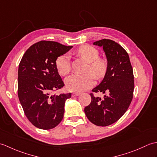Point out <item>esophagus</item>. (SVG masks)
<instances>
[{"label":"esophagus","mask_w":157,"mask_h":157,"mask_svg":"<svg viewBox=\"0 0 157 157\" xmlns=\"http://www.w3.org/2000/svg\"><path fill=\"white\" fill-rule=\"evenodd\" d=\"M79 95V92H73L72 93V96H78Z\"/></svg>","instance_id":"1"}]
</instances>
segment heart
I'll return each mask as SVG.
<instances>
[{
    "label": "heart",
    "instance_id": "heart-1",
    "mask_svg": "<svg viewBox=\"0 0 157 157\" xmlns=\"http://www.w3.org/2000/svg\"><path fill=\"white\" fill-rule=\"evenodd\" d=\"M75 52L89 63L88 71H92L98 78L104 77L107 71V61L105 59L98 57L99 52L96 48L90 45H82L76 50ZM56 67L61 75H66L70 71L69 58L67 55H63L56 59ZM95 75L90 71L85 74H73L66 79L68 90L74 92L86 90L94 84Z\"/></svg>",
    "mask_w": 157,
    "mask_h": 157
}]
</instances>
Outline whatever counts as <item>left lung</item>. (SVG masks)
<instances>
[{"label": "left lung", "instance_id": "obj_1", "mask_svg": "<svg viewBox=\"0 0 157 157\" xmlns=\"http://www.w3.org/2000/svg\"><path fill=\"white\" fill-rule=\"evenodd\" d=\"M102 46L107 59V71L103 80L92 92H102L103 98L90 93L91 102L84 112L89 121L98 126H108L121 117L133 98L134 80L133 68L125 50L118 43L102 39L93 43Z\"/></svg>", "mask_w": 157, "mask_h": 157}]
</instances>
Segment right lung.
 Instances as JSON below:
<instances>
[{
  "label": "right lung",
  "instance_id": "obj_1",
  "mask_svg": "<svg viewBox=\"0 0 157 157\" xmlns=\"http://www.w3.org/2000/svg\"><path fill=\"white\" fill-rule=\"evenodd\" d=\"M71 48L42 40L32 45L19 63L18 97L26 117L39 129L54 128L63 118L65 102L71 93H52L65 86L56 67V60Z\"/></svg>",
  "mask_w": 157,
  "mask_h": 157
}]
</instances>
